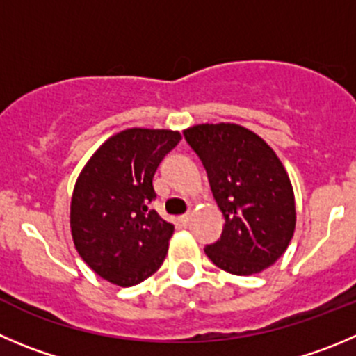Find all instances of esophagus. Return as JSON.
<instances>
[{
    "label": "esophagus",
    "mask_w": 356,
    "mask_h": 356,
    "mask_svg": "<svg viewBox=\"0 0 356 356\" xmlns=\"http://www.w3.org/2000/svg\"><path fill=\"white\" fill-rule=\"evenodd\" d=\"M191 218H192V213L188 211V213H185V215H181L178 220H180L181 225H188V222H191Z\"/></svg>",
    "instance_id": "1"
}]
</instances>
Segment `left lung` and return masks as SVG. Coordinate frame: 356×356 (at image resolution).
Returning <instances> with one entry per match:
<instances>
[{
  "mask_svg": "<svg viewBox=\"0 0 356 356\" xmlns=\"http://www.w3.org/2000/svg\"><path fill=\"white\" fill-rule=\"evenodd\" d=\"M184 136L201 159L225 218L206 255L238 276L273 266L296 231V199L282 161L262 138L236 124L194 125Z\"/></svg>",
  "mask_w": 356,
  "mask_h": 356,
  "instance_id": "8db88e82",
  "label": "left lung"
}]
</instances>
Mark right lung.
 <instances>
[{"instance_id":"add662e5","label":"right lung","mask_w":356,"mask_h":356,"mask_svg":"<svg viewBox=\"0 0 356 356\" xmlns=\"http://www.w3.org/2000/svg\"><path fill=\"white\" fill-rule=\"evenodd\" d=\"M181 136L125 129L104 141L80 172L71 199V234L87 266L106 282L133 286L162 266L175 225L152 208L154 175Z\"/></svg>"}]
</instances>
